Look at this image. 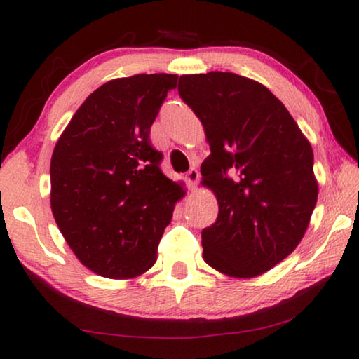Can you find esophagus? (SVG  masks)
I'll return each mask as SVG.
<instances>
[{"mask_svg":"<svg viewBox=\"0 0 359 359\" xmlns=\"http://www.w3.org/2000/svg\"><path fill=\"white\" fill-rule=\"evenodd\" d=\"M186 181H188L189 188H194V186L198 184V181H199V171L196 168H191L188 173H186Z\"/></svg>","mask_w":359,"mask_h":359,"instance_id":"esophagus-1","label":"esophagus"}]
</instances>
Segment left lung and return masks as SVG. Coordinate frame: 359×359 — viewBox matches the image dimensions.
Returning <instances> with one entry per match:
<instances>
[{
  "mask_svg": "<svg viewBox=\"0 0 359 359\" xmlns=\"http://www.w3.org/2000/svg\"><path fill=\"white\" fill-rule=\"evenodd\" d=\"M178 91L210 147L201 173L219 215L203 230L204 262L230 278L259 276L296 250L311 222L312 147L262 83L209 72L180 76Z\"/></svg>",
  "mask_w": 359,
  "mask_h": 359,
  "instance_id": "obj_1",
  "label": "left lung"
}]
</instances>
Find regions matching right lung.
<instances>
[{
    "instance_id": "right-lung-1",
    "label": "right lung",
    "mask_w": 359,
    "mask_h": 359,
    "mask_svg": "<svg viewBox=\"0 0 359 359\" xmlns=\"http://www.w3.org/2000/svg\"><path fill=\"white\" fill-rule=\"evenodd\" d=\"M178 75L116 78L93 91L57 140L50 208L68 247L93 273L130 279L154 266L181 183L161 173L150 127Z\"/></svg>"
}]
</instances>
